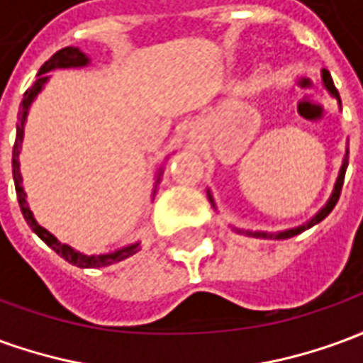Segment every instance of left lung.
Instances as JSON below:
<instances>
[{
  "label": "left lung",
  "instance_id": "left-lung-1",
  "mask_svg": "<svg viewBox=\"0 0 363 363\" xmlns=\"http://www.w3.org/2000/svg\"><path fill=\"white\" fill-rule=\"evenodd\" d=\"M323 82H325V87H327L333 95L340 101V95H338V91H336L335 87V83H333V77H330V74H328L327 69L323 72ZM346 167H348V161L344 159V163H342V169H340V174H338V181H336L335 184V192H333V196H330V200H328V204L320 210L315 218H313L309 223H305V225H301V228H296V229H288V231H284V233H278L276 235V239H289V237H296L299 235L301 231H305V229H309L311 225H315V223H319L320 220H325L327 218L328 213L333 212V208L336 206V202H338V198H340V190H342V184H344V174H346ZM210 200H212V196H210ZM252 235H257V237H272V235H267V233H252Z\"/></svg>",
  "mask_w": 363,
  "mask_h": 363
}]
</instances>
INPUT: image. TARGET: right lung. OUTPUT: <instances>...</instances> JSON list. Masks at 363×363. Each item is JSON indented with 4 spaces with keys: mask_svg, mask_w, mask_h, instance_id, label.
I'll use <instances>...</instances> for the list:
<instances>
[{
    "mask_svg": "<svg viewBox=\"0 0 363 363\" xmlns=\"http://www.w3.org/2000/svg\"><path fill=\"white\" fill-rule=\"evenodd\" d=\"M89 60L87 56L79 52L74 46H67V48H62L58 50L54 56H52L48 62H44L43 67L38 69V79L35 82V85H30L27 91H25V95H23V101H21V111L17 114V138H15V145H13V181H15V190H17V200H19L21 206V212H23V218L27 221L30 229L35 231L36 235L43 239L44 243L50 247L52 251H56L60 257H64V259L69 262V264H75V267L79 268H101V267H111L114 262H120V260L128 259V257H132L135 252L140 251V243L130 245V247H124V249H120L116 252H111V255H82V252L74 251L72 247H67V245H62L56 239V237L48 233L46 229L40 228L36 220L33 218V212L28 210L27 200H25V190H23V179H21L19 173V147L21 142H23V126H25V118H27V111H28V104L33 103V99L36 96V93L43 89V85L46 83V72H50V69H56V67H77V66H85Z\"/></svg>",
    "mask_w": 363,
    "mask_h": 363,
    "instance_id": "obj_1",
    "label": "right lung"
}]
</instances>
